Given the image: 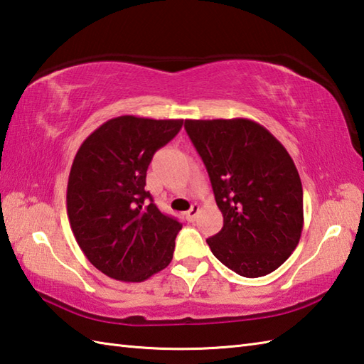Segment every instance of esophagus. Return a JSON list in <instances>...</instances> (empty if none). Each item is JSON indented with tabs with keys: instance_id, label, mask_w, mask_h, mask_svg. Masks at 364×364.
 I'll return each mask as SVG.
<instances>
[{
	"instance_id": "esophagus-1",
	"label": "esophagus",
	"mask_w": 364,
	"mask_h": 364,
	"mask_svg": "<svg viewBox=\"0 0 364 364\" xmlns=\"http://www.w3.org/2000/svg\"><path fill=\"white\" fill-rule=\"evenodd\" d=\"M198 213H200V206H198V205H192L191 210L186 213V219H188L189 222H194V220L197 219Z\"/></svg>"
}]
</instances>
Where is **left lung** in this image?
<instances>
[{
	"mask_svg": "<svg viewBox=\"0 0 364 364\" xmlns=\"http://www.w3.org/2000/svg\"><path fill=\"white\" fill-rule=\"evenodd\" d=\"M223 215L206 239L233 272L257 278L274 272L296 249L304 228V191L289 153L249 119L186 120Z\"/></svg>",
	"mask_w": 364,
	"mask_h": 364,
	"instance_id": "8db88e82",
	"label": "left lung"
}]
</instances>
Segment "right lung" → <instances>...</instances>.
<instances>
[{
	"mask_svg": "<svg viewBox=\"0 0 364 364\" xmlns=\"http://www.w3.org/2000/svg\"><path fill=\"white\" fill-rule=\"evenodd\" d=\"M183 120L120 115L80 146L67 184V214L80 249L114 280L144 282L173 257L181 223L162 214L145 191L153 154Z\"/></svg>",
	"mask_w": 364,
	"mask_h": 364,
	"instance_id": "add662e5",
	"label": "right lung"
}]
</instances>
